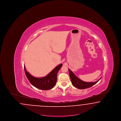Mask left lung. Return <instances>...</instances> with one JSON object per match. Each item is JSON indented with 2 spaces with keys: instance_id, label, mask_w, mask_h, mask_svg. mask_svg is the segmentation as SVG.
Returning a JSON list of instances; mask_svg holds the SVG:
<instances>
[{
  "instance_id": "1",
  "label": "left lung",
  "mask_w": 121,
  "mask_h": 121,
  "mask_svg": "<svg viewBox=\"0 0 121 121\" xmlns=\"http://www.w3.org/2000/svg\"><path fill=\"white\" fill-rule=\"evenodd\" d=\"M69 73L71 81L73 85L75 87L78 88L80 89H84L87 88H89L91 86H92L96 83H97L100 80L101 78L97 81L94 82H86L83 81L81 80L79 78H78L76 75L74 74V73L69 69Z\"/></svg>"
}]
</instances>
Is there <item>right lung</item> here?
Returning <instances> with one entry per match:
<instances>
[{
  "label": "right lung",
  "mask_w": 121,
  "mask_h": 121,
  "mask_svg": "<svg viewBox=\"0 0 121 121\" xmlns=\"http://www.w3.org/2000/svg\"><path fill=\"white\" fill-rule=\"evenodd\" d=\"M60 64L56 67L45 77L43 78H35L28 72L24 65V69L26 76L29 82L34 86L43 90H48L53 88L57 82V73L62 67Z\"/></svg>",
  "instance_id": "right-lung-1"
}]
</instances>
